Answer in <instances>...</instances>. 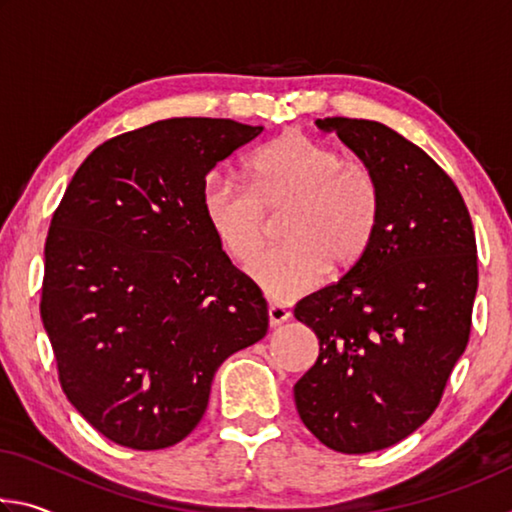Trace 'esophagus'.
Segmentation results:
<instances>
[{"instance_id": "34e87169", "label": "esophagus", "mask_w": 512, "mask_h": 512, "mask_svg": "<svg viewBox=\"0 0 512 512\" xmlns=\"http://www.w3.org/2000/svg\"><path fill=\"white\" fill-rule=\"evenodd\" d=\"M289 318H291V311L287 307L280 305V302H275V300L268 302V323H271V327L287 323Z\"/></svg>"}]
</instances>
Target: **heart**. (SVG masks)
<instances>
[{"mask_svg": "<svg viewBox=\"0 0 512 512\" xmlns=\"http://www.w3.org/2000/svg\"><path fill=\"white\" fill-rule=\"evenodd\" d=\"M248 189L212 171L201 187V210L221 248L248 262L264 244L266 212L291 205L282 246L266 250L248 273L275 300L316 289L329 271L366 255L379 221V192L348 155L300 131L259 146L244 162Z\"/></svg>", "mask_w": 512, "mask_h": 512, "instance_id": "heart-1", "label": "heart"}]
</instances>
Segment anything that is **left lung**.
<instances>
[{"mask_svg":"<svg viewBox=\"0 0 512 512\" xmlns=\"http://www.w3.org/2000/svg\"><path fill=\"white\" fill-rule=\"evenodd\" d=\"M357 155L379 192L375 237L339 282L293 316L318 336V359L293 386L320 443L379 452L429 420L470 339L479 284L470 212L420 146L370 119H316Z\"/></svg>","mask_w":512,"mask_h":512,"instance_id":"left-lung-1","label":"left lung"}]
</instances>
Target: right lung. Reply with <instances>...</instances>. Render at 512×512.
<instances>
[{
	"label": "right lung",
	"mask_w": 512,
	"mask_h": 512,
	"mask_svg": "<svg viewBox=\"0 0 512 512\" xmlns=\"http://www.w3.org/2000/svg\"><path fill=\"white\" fill-rule=\"evenodd\" d=\"M262 131L232 119L155 121L97 146L65 189L40 316L67 400L112 443H180L221 363L264 339L262 291L201 210L207 173Z\"/></svg>",
	"instance_id": "1"
}]
</instances>
